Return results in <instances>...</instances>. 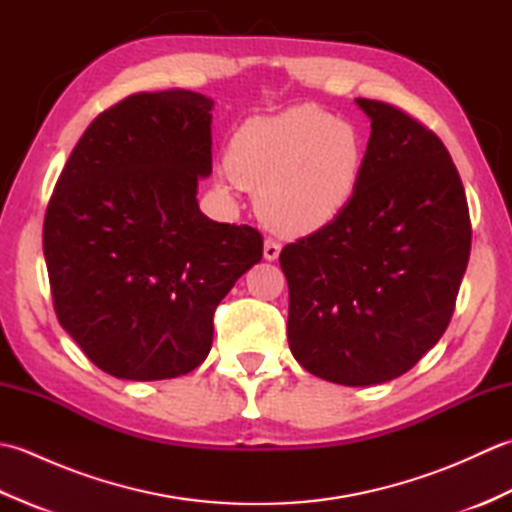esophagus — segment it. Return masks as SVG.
Returning a JSON list of instances; mask_svg holds the SVG:
<instances>
[{"label": "esophagus", "mask_w": 512, "mask_h": 512, "mask_svg": "<svg viewBox=\"0 0 512 512\" xmlns=\"http://www.w3.org/2000/svg\"><path fill=\"white\" fill-rule=\"evenodd\" d=\"M279 253H281V244L277 242V239L268 237L266 242H264V257L268 259V262H275V259L279 257Z\"/></svg>", "instance_id": "1"}]
</instances>
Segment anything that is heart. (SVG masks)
Returning <instances> with one entry per match:
<instances>
[{"mask_svg": "<svg viewBox=\"0 0 512 512\" xmlns=\"http://www.w3.org/2000/svg\"><path fill=\"white\" fill-rule=\"evenodd\" d=\"M363 158V138L352 123L317 105H295L239 127L226 169L257 191V211L270 226L312 233L350 204Z\"/></svg>", "mask_w": 512, "mask_h": 512, "instance_id": "b5f03b06", "label": "heart"}]
</instances>
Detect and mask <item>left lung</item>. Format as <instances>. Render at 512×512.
Instances as JSON below:
<instances>
[{
	"label": "left lung",
	"instance_id": "left-lung-1",
	"mask_svg": "<svg viewBox=\"0 0 512 512\" xmlns=\"http://www.w3.org/2000/svg\"><path fill=\"white\" fill-rule=\"evenodd\" d=\"M356 105L372 121L356 193L279 255L292 356L347 387L398 378L440 341L471 255L469 204L442 140L394 105Z\"/></svg>",
	"mask_w": 512,
	"mask_h": 512
}]
</instances>
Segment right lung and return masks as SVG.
<instances>
[{
  "label": "right lung",
  "mask_w": 512,
  "mask_h": 512,
  "mask_svg": "<svg viewBox=\"0 0 512 512\" xmlns=\"http://www.w3.org/2000/svg\"><path fill=\"white\" fill-rule=\"evenodd\" d=\"M213 101L138 92L90 123L43 222L57 319L90 361L125 380L189 374L211 352L213 314L262 259L253 226L198 206L211 176Z\"/></svg>",
  "instance_id": "add662e5"
}]
</instances>
